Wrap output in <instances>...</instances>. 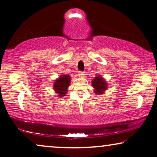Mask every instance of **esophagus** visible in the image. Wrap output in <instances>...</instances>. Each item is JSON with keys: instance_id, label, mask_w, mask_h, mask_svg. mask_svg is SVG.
Listing matches in <instances>:
<instances>
[{"instance_id": "34e87169", "label": "esophagus", "mask_w": 157, "mask_h": 157, "mask_svg": "<svg viewBox=\"0 0 157 157\" xmlns=\"http://www.w3.org/2000/svg\"><path fill=\"white\" fill-rule=\"evenodd\" d=\"M78 75H79V76H81V77L84 76V75H85V72H84V71H80V72H79Z\"/></svg>"}]
</instances>
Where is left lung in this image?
Returning a JSON list of instances; mask_svg holds the SVG:
<instances>
[{
    "instance_id": "left-lung-1",
    "label": "left lung",
    "mask_w": 157,
    "mask_h": 157,
    "mask_svg": "<svg viewBox=\"0 0 157 157\" xmlns=\"http://www.w3.org/2000/svg\"><path fill=\"white\" fill-rule=\"evenodd\" d=\"M92 86L94 88V92L98 95L104 93L107 89L106 81L101 76H97L92 80Z\"/></svg>"
}]
</instances>
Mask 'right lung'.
<instances>
[{
	"label": "right lung",
	"instance_id": "obj_1",
	"mask_svg": "<svg viewBox=\"0 0 157 157\" xmlns=\"http://www.w3.org/2000/svg\"><path fill=\"white\" fill-rule=\"evenodd\" d=\"M71 82V77L69 75H61L59 78L53 83V89L56 93L59 94L60 98L66 96L68 91V88Z\"/></svg>",
	"mask_w": 157,
	"mask_h": 157
}]
</instances>
